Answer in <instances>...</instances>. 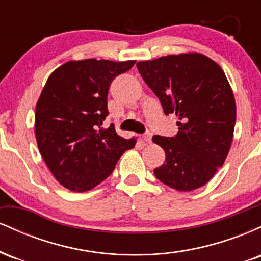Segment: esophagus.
Segmentation results:
<instances>
[{
  "instance_id": "1",
  "label": "esophagus",
  "mask_w": 261,
  "mask_h": 261,
  "mask_svg": "<svg viewBox=\"0 0 261 261\" xmlns=\"http://www.w3.org/2000/svg\"><path fill=\"white\" fill-rule=\"evenodd\" d=\"M142 139H143V141H145L146 143H149V142H151V141H152V134H151V133L145 134V135H143Z\"/></svg>"
}]
</instances>
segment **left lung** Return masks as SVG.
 <instances>
[{
	"instance_id": "left-lung-1",
	"label": "left lung",
	"mask_w": 261,
	"mask_h": 261,
	"mask_svg": "<svg viewBox=\"0 0 261 261\" xmlns=\"http://www.w3.org/2000/svg\"><path fill=\"white\" fill-rule=\"evenodd\" d=\"M136 66L160 98L164 114L179 118L174 137L152 139L166 152L154 175L179 191L203 187L226 161L234 131L236 100L223 70L197 53L162 56Z\"/></svg>"
}]
</instances>
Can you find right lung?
Listing matches in <instances>:
<instances>
[{
	"label": "right lung",
	"mask_w": 261,
	"mask_h": 261,
	"mask_svg": "<svg viewBox=\"0 0 261 261\" xmlns=\"http://www.w3.org/2000/svg\"><path fill=\"white\" fill-rule=\"evenodd\" d=\"M135 60L87 59L56 68L45 83L35 109V137L47 168L62 187L83 193L112 174L136 139H122L108 116V91Z\"/></svg>",
	"instance_id": "add662e5"
}]
</instances>
